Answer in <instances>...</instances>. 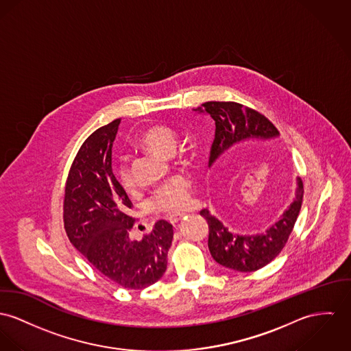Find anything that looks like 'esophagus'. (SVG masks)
Listing matches in <instances>:
<instances>
[{
    "instance_id": "esophagus-1",
    "label": "esophagus",
    "mask_w": 351,
    "mask_h": 351,
    "mask_svg": "<svg viewBox=\"0 0 351 351\" xmlns=\"http://www.w3.org/2000/svg\"><path fill=\"white\" fill-rule=\"evenodd\" d=\"M183 217H184V215L182 214V215L171 216L168 220H169V223H172V224H176V223H179V221H180Z\"/></svg>"
}]
</instances>
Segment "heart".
<instances>
[{
	"instance_id": "1",
	"label": "heart",
	"mask_w": 351,
	"mask_h": 351,
	"mask_svg": "<svg viewBox=\"0 0 351 351\" xmlns=\"http://www.w3.org/2000/svg\"><path fill=\"white\" fill-rule=\"evenodd\" d=\"M140 145L158 155L168 156L173 154L178 143V135L165 125H155L145 130L138 140ZM121 186L125 189L134 187V178L125 160H121L117 168ZM191 202V184L189 179L176 176L158 189L152 197V207L167 214H178L189 207Z\"/></svg>"
}]
</instances>
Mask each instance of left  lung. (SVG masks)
Masks as SVG:
<instances>
[{
	"label": "left lung",
	"mask_w": 351,
	"mask_h": 351,
	"mask_svg": "<svg viewBox=\"0 0 351 351\" xmlns=\"http://www.w3.org/2000/svg\"><path fill=\"white\" fill-rule=\"evenodd\" d=\"M210 116L215 121V140L210 155V169L219 171L224 155L244 143L270 141L279 137L278 130L263 114L254 109L228 101H208L192 109ZM303 200V184L297 178V187L290 206L275 223L256 234H238L213 215L207 208L200 211L210 228L208 248L219 265L231 270H259L275 259L287 242L297 221Z\"/></svg>",
	"instance_id": "8db88e82"
}]
</instances>
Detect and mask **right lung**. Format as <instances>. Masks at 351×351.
<instances>
[{
	"mask_svg": "<svg viewBox=\"0 0 351 351\" xmlns=\"http://www.w3.org/2000/svg\"><path fill=\"white\" fill-rule=\"evenodd\" d=\"M120 119L89 136L71 167L64 224L71 243L109 280L124 289H145L167 270L173 228L158 220L141 241L131 239L132 202L112 171V147Z\"/></svg>",
	"mask_w": 351,
	"mask_h": 351,
	"instance_id": "1",
	"label": "right lung"
}]
</instances>
